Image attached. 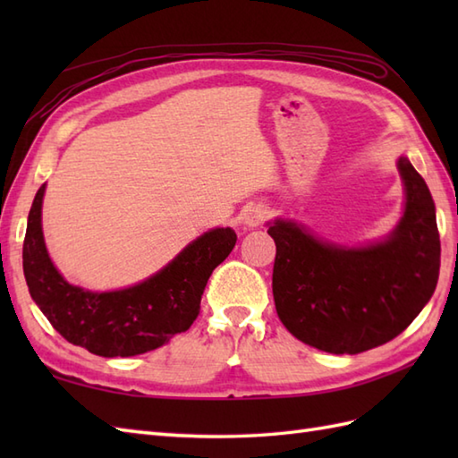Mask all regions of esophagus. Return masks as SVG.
Instances as JSON below:
<instances>
[{
  "label": "esophagus",
  "instance_id": "34e87169",
  "mask_svg": "<svg viewBox=\"0 0 458 458\" xmlns=\"http://www.w3.org/2000/svg\"><path fill=\"white\" fill-rule=\"evenodd\" d=\"M267 216H269V212L264 207H251L244 214V222L250 228H254V226H259V224H264L267 220Z\"/></svg>",
  "mask_w": 458,
  "mask_h": 458
}]
</instances>
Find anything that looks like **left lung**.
I'll return each mask as SVG.
<instances>
[{
    "mask_svg": "<svg viewBox=\"0 0 458 458\" xmlns=\"http://www.w3.org/2000/svg\"><path fill=\"white\" fill-rule=\"evenodd\" d=\"M405 212L394 234L368 248H338L293 222L277 220L274 299L291 335L330 354H360L411 325L439 279L435 202L407 157L397 161Z\"/></svg>",
    "mask_w": 458,
    "mask_h": 458,
    "instance_id": "8db88e82",
    "label": "left lung"
}]
</instances>
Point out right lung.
<instances>
[{
	"instance_id": "obj_1",
	"label": "right lung",
	"mask_w": 458,
	"mask_h": 458,
	"mask_svg": "<svg viewBox=\"0 0 458 458\" xmlns=\"http://www.w3.org/2000/svg\"><path fill=\"white\" fill-rule=\"evenodd\" d=\"M43 192L45 184L29 210L23 240L29 293L58 335L96 356L143 354L189 330L208 277L238 240L232 228L210 230L143 284L92 293L66 284L47 254L41 230Z\"/></svg>"
}]
</instances>
